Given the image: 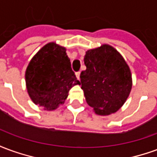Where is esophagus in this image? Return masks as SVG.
I'll use <instances>...</instances> for the list:
<instances>
[{
    "mask_svg": "<svg viewBox=\"0 0 157 157\" xmlns=\"http://www.w3.org/2000/svg\"><path fill=\"white\" fill-rule=\"evenodd\" d=\"M80 74H81V72L80 71H77V72H75V75H76V77H77V79H80Z\"/></svg>",
    "mask_w": 157,
    "mask_h": 157,
    "instance_id": "34e87169",
    "label": "esophagus"
}]
</instances>
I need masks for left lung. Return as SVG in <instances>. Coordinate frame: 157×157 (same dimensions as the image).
I'll return each mask as SVG.
<instances>
[{"label": "left lung", "mask_w": 157, "mask_h": 157, "mask_svg": "<svg viewBox=\"0 0 157 157\" xmlns=\"http://www.w3.org/2000/svg\"><path fill=\"white\" fill-rule=\"evenodd\" d=\"M81 84L86 102L99 115L121 108L132 87L130 70L116 49L104 44L86 53Z\"/></svg>", "instance_id": "8db88e82"}]
</instances>
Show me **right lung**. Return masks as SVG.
I'll list each match as a JSON object with an SVG mask.
<instances>
[{
    "instance_id": "add662e5",
    "label": "right lung",
    "mask_w": 157,
    "mask_h": 157,
    "mask_svg": "<svg viewBox=\"0 0 157 157\" xmlns=\"http://www.w3.org/2000/svg\"><path fill=\"white\" fill-rule=\"evenodd\" d=\"M27 89L35 104L53 110L64 103L70 89L80 84L65 48L49 43L32 59L25 74Z\"/></svg>"
}]
</instances>
